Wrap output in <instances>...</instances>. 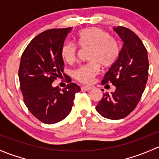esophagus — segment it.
<instances>
[{
    "mask_svg": "<svg viewBox=\"0 0 159 159\" xmlns=\"http://www.w3.org/2000/svg\"><path fill=\"white\" fill-rule=\"evenodd\" d=\"M92 89H93V87H91V86H82L81 87V89L83 91H89Z\"/></svg>",
    "mask_w": 159,
    "mask_h": 159,
    "instance_id": "34e87169",
    "label": "esophagus"
}]
</instances>
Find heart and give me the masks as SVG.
I'll list each match as a JSON object with an SVG mask.
<instances>
[{"mask_svg":"<svg viewBox=\"0 0 159 159\" xmlns=\"http://www.w3.org/2000/svg\"><path fill=\"white\" fill-rule=\"evenodd\" d=\"M77 43L80 47H91L89 62L73 72V77L82 83L89 84L99 71L100 65L110 67L119 55L117 40L110 37L109 32L98 27H89L80 30L77 34ZM77 47L72 43L63 44L61 56L66 63H72L76 60Z\"/></svg>","mask_w":159,"mask_h":159,"instance_id":"1","label":"heart"}]
</instances>
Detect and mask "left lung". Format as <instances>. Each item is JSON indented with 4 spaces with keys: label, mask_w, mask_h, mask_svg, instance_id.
<instances>
[{
    "label": "left lung",
    "mask_w": 159,
    "mask_h": 159,
    "mask_svg": "<svg viewBox=\"0 0 159 159\" xmlns=\"http://www.w3.org/2000/svg\"><path fill=\"white\" fill-rule=\"evenodd\" d=\"M113 30L123 42L119 58L105 74L102 84L111 83L113 93H104L96 109L109 119H121L136 107L145 90L148 76V53L139 37L124 27Z\"/></svg>",
    "instance_id": "8db88e82"
}]
</instances>
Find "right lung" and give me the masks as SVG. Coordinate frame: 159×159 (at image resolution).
Instances as JSON below:
<instances>
[{
  "label": "right lung",
  "mask_w": 159,
  "mask_h": 159,
  "mask_svg": "<svg viewBox=\"0 0 159 159\" xmlns=\"http://www.w3.org/2000/svg\"><path fill=\"white\" fill-rule=\"evenodd\" d=\"M72 27L50 29L34 37L23 53L18 71L24 103L40 122L54 124L71 112L77 84L70 83L64 89L52 83L63 73L61 50Z\"/></svg>",
  "instance_id": "add662e5"
}]
</instances>
